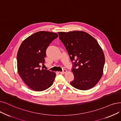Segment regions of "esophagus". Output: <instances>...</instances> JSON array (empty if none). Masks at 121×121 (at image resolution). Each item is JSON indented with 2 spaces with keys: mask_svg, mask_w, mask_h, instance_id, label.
<instances>
[{
  "mask_svg": "<svg viewBox=\"0 0 121 121\" xmlns=\"http://www.w3.org/2000/svg\"><path fill=\"white\" fill-rule=\"evenodd\" d=\"M66 72H67V70L64 69V70H63V71L62 72H60V73H61V74H64V73H65Z\"/></svg>",
  "mask_w": 121,
  "mask_h": 121,
  "instance_id": "obj_1",
  "label": "esophagus"
}]
</instances>
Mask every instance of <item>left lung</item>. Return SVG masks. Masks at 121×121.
Segmentation results:
<instances>
[{"label": "left lung", "instance_id": "left-lung-1", "mask_svg": "<svg viewBox=\"0 0 121 121\" xmlns=\"http://www.w3.org/2000/svg\"><path fill=\"white\" fill-rule=\"evenodd\" d=\"M73 62L72 72L74 80L71 85L78 90L86 91L95 86L102 76L105 56L97 40L83 31L58 32Z\"/></svg>", "mask_w": 121, "mask_h": 121}]
</instances>
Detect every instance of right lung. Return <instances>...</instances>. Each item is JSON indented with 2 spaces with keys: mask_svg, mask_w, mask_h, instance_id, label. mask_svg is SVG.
Masks as SVG:
<instances>
[{
  "mask_svg": "<svg viewBox=\"0 0 121 121\" xmlns=\"http://www.w3.org/2000/svg\"><path fill=\"white\" fill-rule=\"evenodd\" d=\"M57 37L56 33L40 31L29 36L21 44L17 56L18 73L31 90L43 91L53 84L55 73L39 68L40 64H44L47 48Z\"/></svg>",
  "mask_w": 121,
  "mask_h": 121,
  "instance_id": "add662e5",
  "label": "right lung"
}]
</instances>
